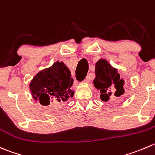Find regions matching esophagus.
<instances>
[{
	"mask_svg": "<svg viewBox=\"0 0 155 155\" xmlns=\"http://www.w3.org/2000/svg\"><path fill=\"white\" fill-rule=\"evenodd\" d=\"M84 82H85V83H88V82H90L89 77H88V76H86V78H85V80H84Z\"/></svg>",
	"mask_w": 155,
	"mask_h": 155,
	"instance_id": "obj_1",
	"label": "esophagus"
}]
</instances>
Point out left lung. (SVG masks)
Returning <instances> with one entry per match:
<instances>
[{"label":"left lung","instance_id":"obj_1","mask_svg":"<svg viewBox=\"0 0 155 155\" xmlns=\"http://www.w3.org/2000/svg\"><path fill=\"white\" fill-rule=\"evenodd\" d=\"M96 77L94 79V85L100 90L101 99L104 101H109L110 97L114 91L117 97L124 93L123 87L124 79L120 78L117 70L114 69L106 60L101 59L95 64Z\"/></svg>","mask_w":155,"mask_h":155}]
</instances>
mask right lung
I'll use <instances>...</instances> for the list:
<instances>
[{
    "instance_id": "obj_1",
    "label": "right lung",
    "mask_w": 155,
    "mask_h": 155,
    "mask_svg": "<svg viewBox=\"0 0 155 155\" xmlns=\"http://www.w3.org/2000/svg\"><path fill=\"white\" fill-rule=\"evenodd\" d=\"M73 79L70 70L63 62L54 63L50 68L38 73L29 84L33 98L41 105L67 101L73 96Z\"/></svg>"
}]
</instances>
